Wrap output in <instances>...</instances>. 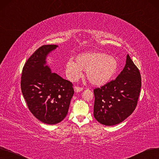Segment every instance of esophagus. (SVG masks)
Here are the masks:
<instances>
[{"label":"esophagus","instance_id":"esophagus-1","mask_svg":"<svg viewBox=\"0 0 159 159\" xmlns=\"http://www.w3.org/2000/svg\"><path fill=\"white\" fill-rule=\"evenodd\" d=\"M82 90H83V88H82V87H78V86H74L75 92L79 93V92L82 91Z\"/></svg>","mask_w":159,"mask_h":159}]
</instances>
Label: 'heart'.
I'll use <instances>...</instances> for the list:
<instances>
[{
	"label": "heart",
	"mask_w": 159,
	"mask_h": 159,
	"mask_svg": "<svg viewBox=\"0 0 159 159\" xmlns=\"http://www.w3.org/2000/svg\"><path fill=\"white\" fill-rule=\"evenodd\" d=\"M76 62L72 60L66 64V72L70 80L78 79L81 70L86 71L88 81L96 86L105 85L116 74L118 62L117 59L102 52H89L76 57Z\"/></svg>",
	"instance_id": "heart-1"
}]
</instances>
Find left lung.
Instances as JSON below:
<instances>
[{"label": "left lung", "instance_id": "obj_1", "mask_svg": "<svg viewBox=\"0 0 159 159\" xmlns=\"http://www.w3.org/2000/svg\"><path fill=\"white\" fill-rule=\"evenodd\" d=\"M142 86L141 75L130 56L116 80L94 89V117L106 126L121 123L134 111Z\"/></svg>", "mask_w": 159, "mask_h": 159}]
</instances>
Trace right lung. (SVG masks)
<instances>
[{"label": "right lung", "instance_id": "obj_1", "mask_svg": "<svg viewBox=\"0 0 159 159\" xmlns=\"http://www.w3.org/2000/svg\"><path fill=\"white\" fill-rule=\"evenodd\" d=\"M57 45H44L28 59L23 68L21 88L27 106L42 123L55 125L66 116L74 91L70 81L52 72L46 57Z\"/></svg>", "mask_w": 159, "mask_h": 159}]
</instances>
